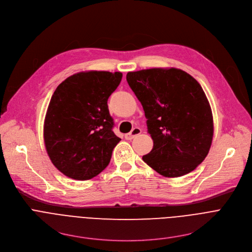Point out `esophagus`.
Masks as SVG:
<instances>
[{
	"mask_svg": "<svg viewBox=\"0 0 252 252\" xmlns=\"http://www.w3.org/2000/svg\"><path fill=\"white\" fill-rule=\"evenodd\" d=\"M140 132H141V129H140L139 127H134V128L131 129V131H130L129 133H126V134L125 135V137H126V139L130 140V139H132L134 136L138 135Z\"/></svg>",
	"mask_w": 252,
	"mask_h": 252,
	"instance_id": "34e87169",
	"label": "esophagus"
}]
</instances>
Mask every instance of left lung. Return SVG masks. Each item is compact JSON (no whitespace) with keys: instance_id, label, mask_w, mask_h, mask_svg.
Returning <instances> with one entry per match:
<instances>
[{"instance_id":"8db88e82","label":"left lung","mask_w":252,"mask_h":252,"mask_svg":"<svg viewBox=\"0 0 252 252\" xmlns=\"http://www.w3.org/2000/svg\"><path fill=\"white\" fill-rule=\"evenodd\" d=\"M126 81L143 107L154 140L143 161L165 177L195 169L206 158L213 136L212 113L201 86L175 67L129 71Z\"/></svg>"}]
</instances>
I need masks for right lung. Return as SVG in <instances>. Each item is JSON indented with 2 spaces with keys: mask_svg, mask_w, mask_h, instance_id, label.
<instances>
[{
  "mask_svg": "<svg viewBox=\"0 0 252 252\" xmlns=\"http://www.w3.org/2000/svg\"><path fill=\"white\" fill-rule=\"evenodd\" d=\"M123 78L120 71H81L58 86L48 106L44 140L53 164L64 175L87 181L110 163L120 142L107 99Z\"/></svg>",
  "mask_w": 252,
  "mask_h": 252,
  "instance_id": "right-lung-1",
  "label": "right lung"
}]
</instances>
